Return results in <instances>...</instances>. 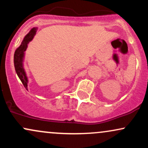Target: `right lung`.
I'll list each match as a JSON object with an SVG mask.
<instances>
[{
  "mask_svg": "<svg viewBox=\"0 0 148 148\" xmlns=\"http://www.w3.org/2000/svg\"><path fill=\"white\" fill-rule=\"evenodd\" d=\"M37 28H33L30 30V32L27 34L23 38L21 45L16 49L14 55V68L16 71V74L21 80L25 89L28 90V80L27 77L26 73L25 72L24 67H23V60H24L25 51L28 48V45L30 41L33 40V39L36 35V32Z\"/></svg>",
  "mask_w": 148,
  "mask_h": 148,
  "instance_id": "obj_1",
  "label": "right lung"
}]
</instances>
